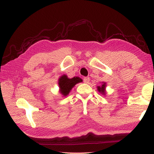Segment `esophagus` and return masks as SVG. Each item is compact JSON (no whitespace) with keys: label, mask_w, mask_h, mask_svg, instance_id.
<instances>
[{"label":"esophagus","mask_w":154,"mask_h":154,"mask_svg":"<svg viewBox=\"0 0 154 154\" xmlns=\"http://www.w3.org/2000/svg\"><path fill=\"white\" fill-rule=\"evenodd\" d=\"M90 81V78L89 77H84L83 78V82L85 83H89Z\"/></svg>","instance_id":"obj_1"}]
</instances>
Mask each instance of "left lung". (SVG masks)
<instances>
[{
  "label": "left lung",
  "instance_id": "obj_1",
  "mask_svg": "<svg viewBox=\"0 0 154 154\" xmlns=\"http://www.w3.org/2000/svg\"><path fill=\"white\" fill-rule=\"evenodd\" d=\"M105 83H104L102 86L101 87H98L97 88H98V91H99L100 93H102L103 94H104L105 93V91H104V89H105Z\"/></svg>",
  "mask_w": 154,
  "mask_h": 154
}]
</instances>
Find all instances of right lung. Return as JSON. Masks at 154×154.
<instances>
[{
  "label": "right lung",
  "mask_w": 154,
  "mask_h": 154,
  "mask_svg": "<svg viewBox=\"0 0 154 154\" xmlns=\"http://www.w3.org/2000/svg\"><path fill=\"white\" fill-rule=\"evenodd\" d=\"M82 82V79L79 77H75L72 79H69L67 75H63L59 79V85L61 89V93L66 96L69 93L71 89L78 83Z\"/></svg>",
  "instance_id": "1"
}]
</instances>
